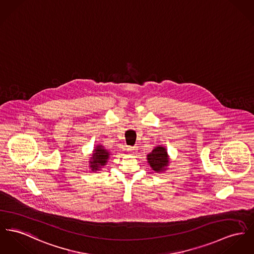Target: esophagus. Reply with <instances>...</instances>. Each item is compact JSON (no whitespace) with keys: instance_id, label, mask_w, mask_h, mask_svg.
<instances>
[{"instance_id":"1","label":"esophagus","mask_w":254,"mask_h":254,"mask_svg":"<svg viewBox=\"0 0 254 254\" xmlns=\"http://www.w3.org/2000/svg\"><path fill=\"white\" fill-rule=\"evenodd\" d=\"M127 149L131 154H134L135 152V147H133V146H129Z\"/></svg>"}]
</instances>
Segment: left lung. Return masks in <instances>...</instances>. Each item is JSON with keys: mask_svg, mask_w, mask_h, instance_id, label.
I'll return each instance as SVG.
<instances>
[{"mask_svg": "<svg viewBox=\"0 0 254 254\" xmlns=\"http://www.w3.org/2000/svg\"><path fill=\"white\" fill-rule=\"evenodd\" d=\"M147 162L154 171L162 172L169 166V159L168 151L165 147L158 145L147 155Z\"/></svg>", "mask_w": 254, "mask_h": 254, "instance_id": "obj_1", "label": "left lung"}]
</instances>
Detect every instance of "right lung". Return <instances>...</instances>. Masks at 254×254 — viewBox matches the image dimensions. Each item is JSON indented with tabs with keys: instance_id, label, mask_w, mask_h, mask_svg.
Masks as SVG:
<instances>
[{
	"instance_id": "add662e5",
	"label": "right lung",
	"mask_w": 254,
	"mask_h": 254,
	"mask_svg": "<svg viewBox=\"0 0 254 254\" xmlns=\"http://www.w3.org/2000/svg\"><path fill=\"white\" fill-rule=\"evenodd\" d=\"M110 152L104 148L103 145H97L93 153L90 157V161H89V168L92 171H97L100 170L102 167H104L107 162L108 159L110 158Z\"/></svg>"
}]
</instances>
